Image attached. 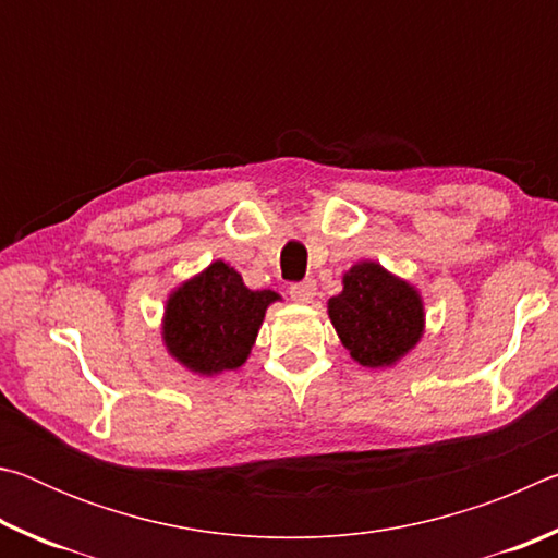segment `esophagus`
<instances>
[{
    "label": "esophagus",
    "instance_id": "obj_1",
    "mask_svg": "<svg viewBox=\"0 0 558 558\" xmlns=\"http://www.w3.org/2000/svg\"><path fill=\"white\" fill-rule=\"evenodd\" d=\"M315 295H317V282L313 278H307L302 282H292V286H290V298L295 302H302V305L313 302Z\"/></svg>",
    "mask_w": 558,
    "mask_h": 558
}]
</instances>
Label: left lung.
<instances>
[{
  "instance_id": "obj_1",
  "label": "left lung",
  "mask_w": 558,
  "mask_h": 558,
  "mask_svg": "<svg viewBox=\"0 0 558 558\" xmlns=\"http://www.w3.org/2000/svg\"><path fill=\"white\" fill-rule=\"evenodd\" d=\"M342 286L327 313L349 356L366 369L399 364L426 329L421 292L374 260L349 268Z\"/></svg>"
}]
</instances>
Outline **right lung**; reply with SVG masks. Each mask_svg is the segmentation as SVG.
<instances>
[{
  "mask_svg": "<svg viewBox=\"0 0 558 558\" xmlns=\"http://www.w3.org/2000/svg\"><path fill=\"white\" fill-rule=\"evenodd\" d=\"M276 300L278 292L245 288L241 272L214 260L169 292L162 342L169 356L192 374L216 376L239 369Z\"/></svg>",
  "mask_w": 558,
  "mask_h": 558,
  "instance_id": "right-lung-1",
  "label": "right lung"
}]
</instances>
